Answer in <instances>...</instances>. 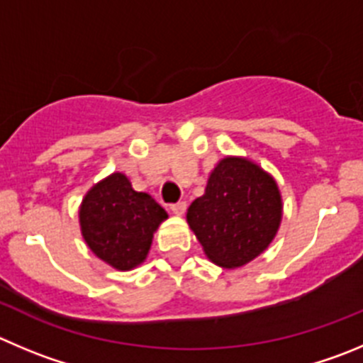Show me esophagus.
Listing matches in <instances>:
<instances>
[{
  "mask_svg": "<svg viewBox=\"0 0 363 363\" xmlns=\"http://www.w3.org/2000/svg\"><path fill=\"white\" fill-rule=\"evenodd\" d=\"M185 208H187V205H185L184 201H179V203H174V205H171V212L174 213V216H184Z\"/></svg>",
  "mask_w": 363,
  "mask_h": 363,
  "instance_id": "esophagus-1",
  "label": "esophagus"
}]
</instances>
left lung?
Returning <instances> with one entry per match:
<instances>
[{"label":"left lung","instance_id":"8db88e82","mask_svg":"<svg viewBox=\"0 0 363 363\" xmlns=\"http://www.w3.org/2000/svg\"><path fill=\"white\" fill-rule=\"evenodd\" d=\"M283 217L276 179L247 157L228 155L210 171L205 194L187 210L206 258L239 269L260 257L274 240Z\"/></svg>","mask_w":363,"mask_h":363}]
</instances>
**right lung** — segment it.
Returning a JSON list of instances; mask_svg holds the SVG:
<instances>
[{"label":"right lung","mask_w":363,"mask_h":363,"mask_svg":"<svg viewBox=\"0 0 363 363\" xmlns=\"http://www.w3.org/2000/svg\"><path fill=\"white\" fill-rule=\"evenodd\" d=\"M167 217L150 194L133 191L124 172L92 185L78 210L85 244L116 271H132L146 260L155 231Z\"/></svg>","instance_id":"1"}]
</instances>
